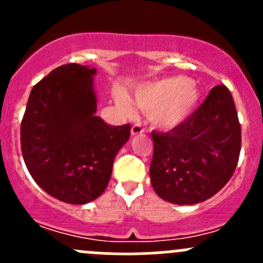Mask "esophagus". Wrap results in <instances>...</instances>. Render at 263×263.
Here are the masks:
<instances>
[{
	"label": "esophagus",
	"instance_id": "1",
	"mask_svg": "<svg viewBox=\"0 0 263 263\" xmlns=\"http://www.w3.org/2000/svg\"><path fill=\"white\" fill-rule=\"evenodd\" d=\"M144 131H145V128L140 123L134 124V126L131 127V135H132V136H136V135L142 134Z\"/></svg>",
	"mask_w": 263,
	"mask_h": 263
}]
</instances>
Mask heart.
Instances as JSON below:
<instances>
[{
	"instance_id": "b5f03b06",
	"label": "heart",
	"mask_w": 263,
	"mask_h": 263,
	"mask_svg": "<svg viewBox=\"0 0 263 263\" xmlns=\"http://www.w3.org/2000/svg\"><path fill=\"white\" fill-rule=\"evenodd\" d=\"M200 97L197 82L183 76L146 82L134 94L137 107L148 112L151 123L160 128H172L187 119L197 107ZM116 102L126 115H132V103L124 92H117Z\"/></svg>"
}]
</instances>
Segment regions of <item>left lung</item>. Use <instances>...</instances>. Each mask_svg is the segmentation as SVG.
Returning <instances> with one entry per match:
<instances>
[{
    "label": "left lung",
    "mask_w": 263,
    "mask_h": 263,
    "mask_svg": "<svg viewBox=\"0 0 263 263\" xmlns=\"http://www.w3.org/2000/svg\"><path fill=\"white\" fill-rule=\"evenodd\" d=\"M151 185L176 205H195L216 195L232 178L240 153V124L225 85L169 132H153Z\"/></svg>",
    "instance_id": "1"
}]
</instances>
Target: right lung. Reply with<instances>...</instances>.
I'll list each match as a JSON object with an SVG mask.
<instances>
[{
    "mask_svg": "<svg viewBox=\"0 0 263 263\" xmlns=\"http://www.w3.org/2000/svg\"><path fill=\"white\" fill-rule=\"evenodd\" d=\"M97 68L68 63L33 87L21 121L20 141L29 173L57 200L84 205L99 197L131 127L109 126L97 112Z\"/></svg>",
    "mask_w": 263,
    "mask_h": 263,
    "instance_id": "right-lung-1",
    "label": "right lung"
}]
</instances>
